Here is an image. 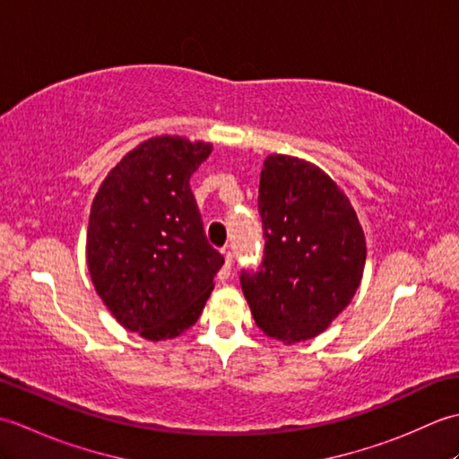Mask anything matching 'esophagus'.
I'll list each match as a JSON object with an SVG mask.
<instances>
[{
  "instance_id": "obj_1",
  "label": "esophagus",
  "mask_w": 459,
  "mask_h": 459,
  "mask_svg": "<svg viewBox=\"0 0 459 459\" xmlns=\"http://www.w3.org/2000/svg\"><path fill=\"white\" fill-rule=\"evenodd\" d=\"M222 255H224V264H222V268H221V274H219V276L224 280V278H229V274H230V268H232V252L224 248Z\"/></svg>"
}]
</instances>
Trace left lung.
I'll use <instances>...</instances> for the list:
<instances>
[{
	"mask_svg": "<svg viewBox=\"0 0 459 459\" xmlns=\"http://www.w3.org/2000/svg\"><path fill=\"white\" fill-rule=\"evenodd\" d=\"M258 212L264 256L240 272L252 317L284 343L316 337L360 284L367 247L357 214L329 175L290 155L266 158Z\"/></svg>",
	"mask_w": 459,
	"mask_h": 459,
	"instance_id": "obj_1",
	"label": "left lung"
}]
</instances>
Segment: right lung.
Segmentation results:
<instances>
[{
    "mask_svg": "<svg viewBox=\"0 0 459 459\" xmlns=\"http://www.w3.org/2000/svg\"><path fill=\"white\" fill-rule=\"evenodd\" d=\"M209 153L203 142L152 138L116 165L94 197L86 237L92 284L112 316L145 339L189 329L224 264L189 185Z\"/></svg>",
    "mask_w": 459,
    "mask_h": 459,
    "instance_id": "obj_1",
    "label": "right lung"
}]
</instances>
